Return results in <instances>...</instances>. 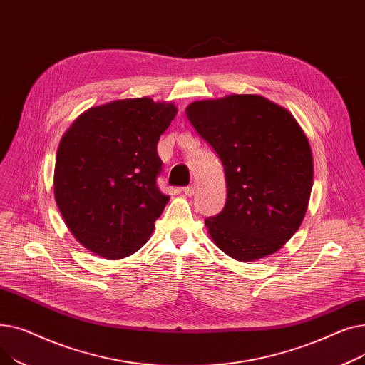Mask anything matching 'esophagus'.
<instances>
[{"label": "esophagus", "mask_w": 365, "mask_h": 365, "mask_svg": "<svg viewBox=\"0 0 365 365\" xmlns=\"http://www.w3.org/2000/svg\"><path fill=\"white\" fill-rule=\"evenodd\" d=\"M183 194L186 197H192L195 194V185H189V186L183 187Z\"/></svg>", "instance_id": "obj_1"}]
</instances>
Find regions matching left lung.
Masks as SVG:
<instances>
[{
  "mask_svg": "<svg viewBox=\"0 0 365 365\" xmlns=\"http://www.w3.org/2000/svg\"><path fill=\"white\" fill-rule=\"evenodd\" d=\"M186 117L220 158L226 204L210 238L240 262L277 253L303 222L314 182L308 138L290 110L259 94L192 102Z\"/></svg>",
  "mask_w": 365,
  "mask_h": 365,
  "instance_id": "8db88e82",
  "label": "left lung"
}]
</instances>
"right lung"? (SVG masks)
I'll list each match as a JSON object with an SVG mask.
<instances>
[{"mask_svg":"<svg viewBox=\"0 0 365 365\" xmlns=\"http://www.w3.org/2000/svg\"><path fill=\"white\" fill-rule=\"evenodd\" d=\"M176 113L171 102L113 101L87 109L63 134L54 198L73 238L91 253L123 259L150 238L170 200L157 186V145Z\"/></svg>","mask_w":365,"mask_h":365,"instance_id":"right-lung-1","label":"right lung"}]
</instances>
